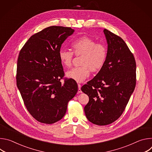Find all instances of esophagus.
Wrapping results in <instances>:
<instances>
[{
  "label": "esophagus",
  "instance_id": "1",
  "mask_svg": "<svg viewBox=\"0 0 152 152\" xmlns=\"http://www.w3.org/2000/svg\"><path fill=\"white\" fill-rule=\"evenodd\" d=\"M78 88H79V89H78V93H82V90H81V89H80V88H81V85L80 84H79V83H78Z\"/></svg>",
  "mask_w": 152,
  "mask_h": 152
}]
</instances>
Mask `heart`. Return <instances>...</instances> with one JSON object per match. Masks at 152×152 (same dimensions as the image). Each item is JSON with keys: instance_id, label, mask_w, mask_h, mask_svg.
<instances>
[{"instance_id": "b5f03b06", "label": "heart", "mask_w": 152, "mask_h": 152, "mask_svg": "<svg viewBox=\"0 0 152 152\" xmlns=\"http://www.w3.org/2000/svg\"><path fill=\"white\" fill-rule=\"evenodd\" d=\"M73 52L61 49L59 52V58L62 66L70 67L72 66L73 53L76 56H82L80 64L81 66L74 67L66 72V76L77 82H82L87 79L92 72L100 70L106 62L107 48L102 43L96 41L88 37H82L72 43Z\"/></svg>"}]
</instances>
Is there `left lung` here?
Returning a JSON list of instances; mask_svg holds the SVG:
<instances>
[{
	"mask_svg": "<svg viewBox=\"0 0 152 152\" xmlns=\"http://www.w3.org/2000/svg\"><path fill=\"white\" fill-rule=\"evenodd\" d=\"M107 58L102 69L82 91L89 97L84 107L87 119L99 126L110 124L123 114L136 85V62L124 40L106 29Z\"/></svg>",
	"mask_w": 152,
	"mask_h": 152,
	"instance_id": "left-lung-1",
	"label": "left lung"
}]
</instances>
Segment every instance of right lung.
Wrapping results in <instances>:
<instances>
[{
    "label": "right lung",
    "mask_w": 152,
    "mask_h": 152,
    "mask_svg": "<svg viewBox=\"0 0 152 152\" xmlns=\"http://www.w3.org/2000/svg\"><path fill=\"white\" fill-rule=\"evenodd\" d=\"M74 31L68 27L46 28L31 36L19 53L17 88L26 109L40 123L49 124L62 119L77 92L75 80L60 82L64 72L59 52Z\"/></svg>",
    "instance_id": "obj_1"
}]
</instances>
